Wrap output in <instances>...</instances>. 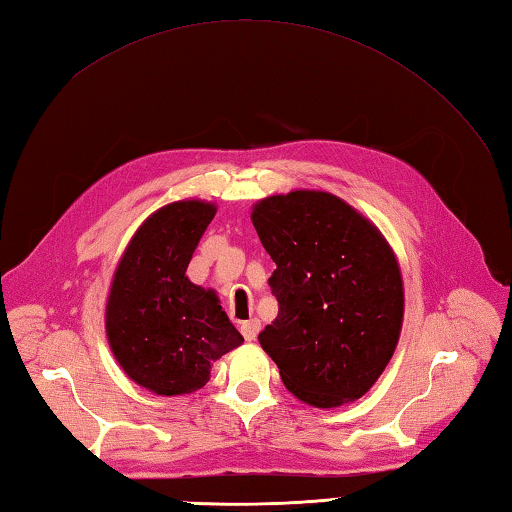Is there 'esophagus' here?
Wrapping results in <instances>:
<instances>
[{
  "label": "esophagus",
  "mask_w": 512,
  "mask_h": 512,
  "mask_svg": "<svg viewBox=\"0 0 512 512\" xmlns=\"http://www.w3.org/2000/svg\"><path fill=\"white\" fill-rule=\"evenodd\" d=\"M242 334H244V339L250 343V341H255L257 339V334H259V330H262V323H259L257 319H250V321H244L242 323Z\"/></svg>",
  "instance_id": "1"
}]
</instances>
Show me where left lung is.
<instances>
[{
  "label": "left lung",
  "mask_w": 512,
  "mask_h": 512,
  "mask_svg": "<svg viewBox=\"0 0 512 512\" xmlns=\"http://www.w3.org/2000/svg\"><path fill=\"white\" fill-rule=\"evenodd\" d=\"M255 231L277 264V319L259 345L286 389L332 409L365 396L396 352L405 288L394 248L339 195L297 189L253 204Z\"/></svg>",
  "instance_id": "1"
}]
</instances>
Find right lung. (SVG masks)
Returning <instances> with one entry per match:
<instances>
[{
	"mask_svg": "<svg viewBox=\"0 0 512 512\" xmlns=\"http://www.w3.org/2000/svg\"><path fill=\"white\" fill-rule=\"evenodd\" d=\"M217 206L178 200L138 226L118 262L105 303V334L116 363L156 396L202 389L211 367L244 336L228 321L215 290L187 277Z\"/></svg>",
	"mask_w": 512,
	"mask_h": 512,
	"instance_id": "obj_1",
	"label": "right lung"
}]
</instances>
